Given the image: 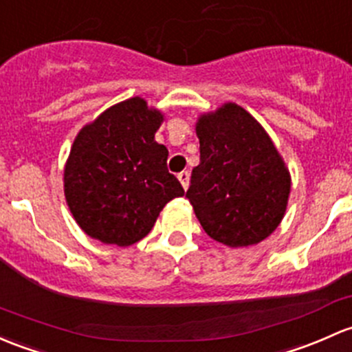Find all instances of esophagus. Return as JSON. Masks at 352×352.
Instances as JSON below:
<instances>
[{
    "label": "esophagus",
    "instance_id": "34e87169",
    "mask_svg": "<svg viewBox=\"0 0 352 352\" xmlns=\"http://www.w3.org/2000/svg\"><path fill=\"white\" fill-rule=\"evenodd\" d=\"M179 180H180V184H182V187L187 190L188 182H190V173H188V172H180L179 173Z\"/></svg>",
    "mask_w": 352,
    "mask_h": 352
}]
</instances>
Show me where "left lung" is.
Listing matches in <instances>:
<instances>
[{"label":"left lung","mask_w":352,"mask_h":352,"mask_svg":"<svg viewBox=\"0 0 352 352\" xmlns=\"http://www.w3.org/2000/svg\"><path fill=\"white\" fill-rule=\"evenodd\" d=\"M201 164L187 199L207 236L229 248L261 243L282 223L292 177L266 129L236 102L195 123Z\"/></svg>","instance_id":"obj_1"}]
</instances>
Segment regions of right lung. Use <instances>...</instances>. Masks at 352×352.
Segmentation results:
<instances>
[{
  "instance_id": "1",
  "label": "right lung",
  "mask_w": 352,
  "mask_h": 352,
  "mask_svg": "<svg viewBox=\"0 0 352 352\" xmlns=\"http://www.w3.org/2000/svg\"><path fill=\"white\" fill-rule=\"evenodd\" d=\"M164 113L140 96L102 111L80 128L64 166V194L79 228L104 244L129 246L151 231L184 188L155 142Z\"/></svg>"
}]
</instances>
